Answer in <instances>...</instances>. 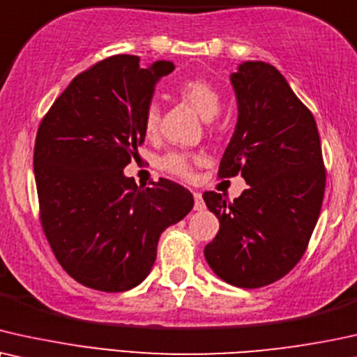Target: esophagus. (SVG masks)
Returning <instances> with one entry per match:
<instances>
[{"instance_id": "obj_1", "label": "esophagus", "mask_w": 357, "mask_h": 357, "mask_svg": "<svg viewBox=\"0 0 357 357\" xmlns=\"http://www.w3.org/2000/svg\"><path fill=\"white\" fill-rule=\"evenodd\" d=\"M194 208H196V211H204V208H206V204H204L201 192H194Z\"/></svg>"}]
</instances>
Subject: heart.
I'll list each match as a JSON object with an SVG mask.
<instances>
[{"mask_svg":"<svg viewBox=\"0 0 357 357\" xmlns=\"http://www.w3.org/2000/svg\"><path fill=\"white\" fill-rule=\"evenodd\" d=\"M176 93L179 94L183 99L196 107V111L206 119V121H212L213 117L218 116L222 109V98L220 93L217 91V88L213 86L211 82H207L206 78H189L184 82L176 84ZM158 122H160V111L156 107V104L146 109L145 117H144V130L145 134L151 137L158 130ZM201 161V156L194 153H186V151H169L163 158L160 160V166L165 171H168L171 174L176 176H186L191 174L192 165Z\"/></svg>","mask_w":357,"mask_h":357,"instance_id":"b5f03b06","label":"heart"}]
</instances>
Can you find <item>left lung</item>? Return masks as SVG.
I'll return each instance as SVG.
<instances>
[{
  "instance_id": "8db88e82",
  "label": "left lung",
  "mask_w": 357,
  "mask_h": 357,
  "mask_svg": "<svg viewBox=\"0 0 357 357\" xmlns=\"http://www.w3.org/2000/svg\"><path fill=\"white\" fill-rule=\"evenodd\" d=\"M230 82L238 119L218 176L241 173L248 189L230 204L204 192L220 222L204 256L222 281L258 289L284 278L305 253L326 174L315 119L273 65L243 61Z\"/></svg>"
}]
</instances>
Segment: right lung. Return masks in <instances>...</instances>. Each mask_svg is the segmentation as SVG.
Instances as JSON below:
<instances>
[{
	"instance_id": "right-lung-1",
	"label": "right lung",
	"mask_w": 357,
	"mask_h": 357,
	"mask_svg": "<svg viewBox=\"0 0 357 357\" xmlns=\"http://www.w3.org/2000/svg\"><path fill=\"white\" fill-rule=\"evenodd\" d=\"M173 70V61L142 68L135 55L109 56L73 78L37 130L42 228L61 268L89 289L139 286L160 235L194 206L192 194L169 179L139 188L123 174L145 142L156 83Z\"/></svg>"
}]
</instances>
